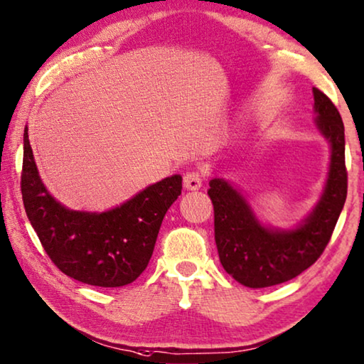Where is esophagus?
Here are the masks:
<instances>
[{
    "instance_id": "1",
    "label": "esophagus",
    "mask_w": 364,
    "mask_h": 364,
    "mask_svg": "<svg viewBox=\"0 0 364 364\" xmlns=\"http://www.w3.org/2000/svg\"><path fill=\"white\" fill-rule=\"evenodd\" d=\"M203 183H204V173L199 170L188 171L183 178L184 188L189 189V191H196V189H199L200 186H203Z\"/></svg>"
}]
</instances>
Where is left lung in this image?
Masks as SVG:
<instances>
[{"instance_id": "8db88e82", "label": "left lung", "mask_w": 364, "mask_h": 364, "mask_svg": "<svg viewBox=\"0 0 364 364\" xmlns=\"http://www.w3.org/2000/svg\"><path fill=\"white\" fill-rule=\"evenodd\" d=\"M317 128L331 141V170L319 204L298 228L262 227L246 199L220 178L209 183L213 228L223 269L241 285L265 288L295 279L324 252L347 199L343 121L332 100L313 87Z\"/></svg>"}]
</instances>
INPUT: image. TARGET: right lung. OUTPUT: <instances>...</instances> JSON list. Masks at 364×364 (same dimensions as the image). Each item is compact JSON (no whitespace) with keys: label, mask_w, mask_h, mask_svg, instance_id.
<instances>
[{"label":"right lung","mask_w":364,"mask_h":364,"mask_svg":"<svg viewBox=\"0 0 364 364\" xmlns=\"http://www.w3.org/2000/svg\"><path fill=\"white\" fill-rule=\"evenodd\" d=\"M181 188V176L173 175L113 210H69L40 181L24 131L21 193L26 213L51 262L82 284L114 288L134 282L151 261L161 220Z\"/></svg>","instance_id":"add662e5"}]
</instances>
